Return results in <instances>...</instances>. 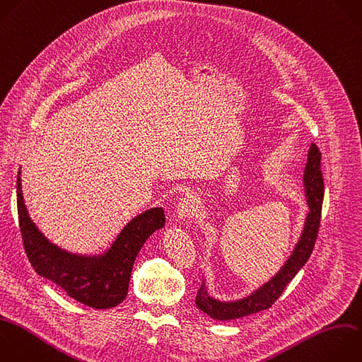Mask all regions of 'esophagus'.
<instances>
[{"instance_id": "esophagus-1", "label": "esophagus", "mask_w": 362, "mask_h": 362, "mask_svg": "<svg viewBox=\"0 0 362 362\" xmlns=\"http://www.w3.org/2000/svg\"><path fill=\"white\" fill-rule=\"evenodd\" d=\"M197 208H198V205H197L195 197L188 194L180 199V202L177 205V215L180 219H187L194 215Z\"/></svg>"}]
</instances>
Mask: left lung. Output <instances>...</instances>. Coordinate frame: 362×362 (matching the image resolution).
Listing matches in <instances>:
<instances>
[{
  "label": "left lung",
  "instance_id": "obj_1",
  "mask_svg": "<svg viewBox=\"0 0 362 362\" xmlns=\"http://www.w3.org/2000/svg\"><path fill=\"white\" fill-rule=\"evenodd\" d=\"M307 160L308 161L304 170L303 185H304V192L307 198L308 212L304 221L300 239L296 243L291 255L284 262L281 269L269 281L262 284L249 296L239 300L221 301L214 298L212 296L208 294L206 284L202 280V284L195 297V304L201 311H204L209 317L225 321V320L246 317L269 308L280 297L284 287L293 280V277L298 273V270L307 263L318 235L321 206H322V198H324V182H322V174L320 168L321 153L314 143L310 146Z\"/></svg>",
  "mask_w": 362,
  "mask_h": 362
}]
</instances>
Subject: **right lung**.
I'll use <instances>...</instances> for the list:
<instances>
[{
	"label": "right lung",
	"instance_id": "obj_1",
	"mask_svg": "<svg viewBox=\"0 0 362 362\" xmlns=\"http://www.w3.org/2000/svg\"><path fill=\"white\" fill-rule=\"evenodd\" d=\"M17 181L20 229L27 256L35 272L62 287L69 297L93 308H112L129 291L134 260L146 240L165 225L163 208H151L133 218L102 255H76L49 242L30 218Z\"/></svg>",
	"mask_w": 362,
	"mask_h": 362
}]
</instances>
